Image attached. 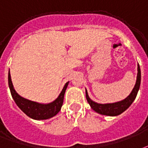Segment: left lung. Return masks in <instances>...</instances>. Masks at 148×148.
I'll use <instances>...</instances> for the list:
<instances>
[{"label":"left lung","mask_w":148,"mask_h":148,"mask_svg":"<svg viewBox=\"0 0 148 148\" xmlns=\"http://www.w3.org/2000/svg\"><path fill=\"white\" fill-rule=\"evenodd\" d=\"M141 81V72L139 64L137 65V76L136 81L134 85V88H132L131 93L127 96L126 98L122 99L121 101L115 102V103H98L92 100L88 96L87 89L85 88V96L86 99L90 105V107L96 113L100 114L103 115L107 116H118L123 113L125 110H126L130 108V105L132 104V102L134 101L137 95Z\"/></svg>","instance_id":"left-lung-1"}]
</instances>
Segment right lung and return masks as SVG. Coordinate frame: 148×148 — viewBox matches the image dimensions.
Segmentation results:
<instances>
[{
    "label": "right lung",
    "instance_id": "add662e5",
    "mask_svg": "<svg viewBox=\"0 0 148 148\" xmlns=\"http://www.w3.org/2000/svg\"><path fill=\"white\" fill-rule=\"evenodd\" d=\"M68 84L69 82H67L64 85L61 92L54 101L49 103H40L26 99L17 93L13 86L10 71H8V86L14 101L23 113L34 120H46L54 117L60 112L63 106L64 94Z\"/></svg>",
    "mask_w": 148,
    "mask_h": 148
}]
</instances>
